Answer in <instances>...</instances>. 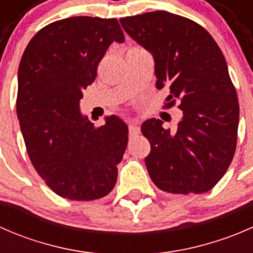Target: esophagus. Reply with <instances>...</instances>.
I'll return each mask as SVG.
<instances>
[{"instance_id": "esophagus-1", "label": "esophagus", "mask_w": 253, "mask_h": 253, "mask_svg": "<svg viewBox=\"0 0 253 253\" xmlns=\"http://www.w3.org/2000/svg\"><path fill=\"white\" fill-rule=\"evenodd\" d=\"M128 132H129V137H133V136H137V134H139L141 128H139L138 125L134 124V122H129Z\"/></svg>"}]
</instances>
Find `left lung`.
I'll use <instances>...</instances> for the list:
<instances>
[{
  "label": "left lung",
  "mask_w": 253,
  "mask_h": 253,
  "mask_svg": "<svg viewBox=\"0 0 253 253\" xmlns=\"http://www.w3.org/2000/svg\"><path fill=\"white\" fill-rule=\"evenodd\" d=\"M127 34L155 60L157 88L169 86L165 109L178 103L175 129L150 119L142 133L150 178L169 193H205L219 182L236 150L239 100L220 47L198 23L167 11L121 18Z\"/></svg>",
  "instance_id": "1"
}]
</instances>
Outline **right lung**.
Returning a JSON list of instances; mask_svg holds the SVG:
<instances>
[{
  "label": "right lung",
  "instance_id": "obj_1",
  "mask_svg": "<svg viewBox=\"0 0 253 253\" xmlns=\"http://www.w3.org/2000/svg\"><path fill=\"white\" fill-rule=\"evenodd\" d=\"M114 42H125L116 18L70 17L40 29L20 60L16 105L28 155L63 198L99 200L116 183L126 124L112 115L96 127L79 112L83 89Z\"/></svg>",
  "mask_w": 253,
  "mask_h": 253
}]
</instances>
